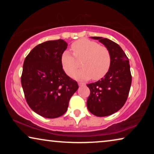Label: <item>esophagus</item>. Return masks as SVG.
<instances>
[{
  "instance_id": "34e87169",
  "label": "esophagus",
  "mask_w": 154,
  "mask_h": 154,
  "mask_svg": "<svg viewBox=\"0 0 154 154\" xmlns=\"http://www.w3.org/2000/svg\"><path fill=\"white\" fill-rule=\"evenodd\" d=\"M79 85L80 86H83V85H85V83H81V82H79Z\"/></svg>"
}]
</instances>
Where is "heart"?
Instances as JSON below:
<instances>
[{"label": "heart", "mask_w": 154, "mask_h": 154, "mask_svg": "<svg viewBox=\"0 0 154 154\" xmlns=\"http://www.w3.org/2000/svg\"><path fill=\"white\" fill-rule=\"evenodd\" d=\"M71 50L75 58L68 50L61 55L62 68L69 75H72L78 67L76 58H82L83 68L77 72L73 77L77 79L98 81L109 72L111 65V57L109 50L95 41L82 38L71 44Z\"/></svg>", "instance_id": "heart-1"}]
</instances>
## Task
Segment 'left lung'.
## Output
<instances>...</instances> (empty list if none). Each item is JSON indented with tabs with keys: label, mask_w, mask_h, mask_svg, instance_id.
<instances>
[{
	"label": "left lung",
	"mask_w": 154,
	"mask_h": 154,
	"mask_svg": "<svg viewBox=\"0 0 154 154\" xmlns=\"http://www.w3.org/2000/svg\"><path fill=\"white\" fill-rule=\"evenodd\" d=\"M92 38L99 40L109 50L111 65L104 78L87 85L90 90L87 106L94 116H107L120 110L128 99L132 83L129 60L115 42L102 37Z\"/></svg>",
	"instance_id": "obj_1"
}]
</instances>
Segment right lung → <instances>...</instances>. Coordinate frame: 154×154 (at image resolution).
<instances>
[{
	"label": "right lung",
	"mask_w": 154,
	"mask_h": 154,
	"mask_svg": "<svg viewBox=\"0 0 154 154\" xmlns=\"http://www.w3.org/2000/svg\"><path fill=\"white\" fill-rule=\"evenodd\" d=\"M67 45L62 39L44 42L29 52L23 64L21 83L27 104L48 119L65 113L71 96L79 88L61 64V55Z\"/></svg>",
	"instance_id": "obj_1"
}]
</instances>
